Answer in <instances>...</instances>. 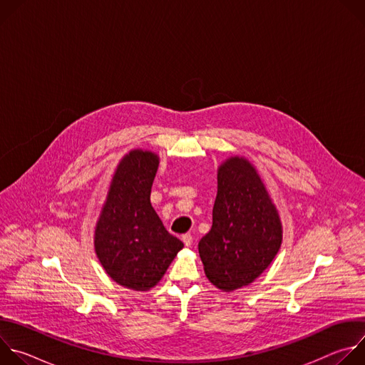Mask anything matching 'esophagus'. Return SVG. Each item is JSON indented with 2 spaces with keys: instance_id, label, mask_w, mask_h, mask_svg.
I'll return each instance as SVG.
<instances>
[{
  "instance_id": "34e87169",
  "label": "esophagus",
  "mask_w": 365,
  "mask_h": 365,
  "mask_svg": "<svg viewBox=\"0 0 365 365\" xmlns=\"http://www.w3.org/2000/svg\"><path fill=\"white\" fill-rule=\"evenodd\" d=\"M182 241H183V244H185L186 247H189V245L192 244V234H185V235H182Z\"/></svg>"
}]
</instances>
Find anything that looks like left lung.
<instances>
[{"mask_svg": "<svg viewBox=\"0 0 365 365\" xmlns=\"http://www.w3.org/2000/svg\"><path fill=\"white\" fill-rule=\"evenodd\" d=\"M282 240V220L262 175L244 155H231L218 166L212 228L197 244L207 280L224 292L251 284L272 264Z\"/></svg>", "mask_w": 365, "mask_h": 365, "instance_id": "left-lung-1", "label": "left lung"}]
</instances>
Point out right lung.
<instances>
[{"label":"right lung","mask_w":365,"mask_h":365,"mask_svg":"<svg viewBox=\"0 0 365 365\" xmlns=\"http://www.w3.org/2000/svg\"><path fill=\"white\" fill-rule=\"evenodd\" d=\"M159 154L133 148L118 162L95 225V254L120 286L147 292L158 284L183 242L166 231L150 202Z\"/></svg>","instance_id":"right-lung-1"}]
</instances>
